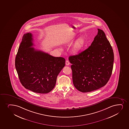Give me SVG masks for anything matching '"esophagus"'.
Segmentation results:
<instances>
[{
	"label": "esophagus",
	"mask_w": 129,
	"mask_h": 129,
	"mask_svg": "<svg viewBox=\"0 0 129 129\" xmlns=\"http://www.w3.org/2000/svg\"><path fill=\"white\" fill-rule=\"evenodd\" d=\"M70 64V62H69V61L68 60H67L66 61V65L67 66H69Z\"/></svg>",
	"instance_id": "1"
}]
</instances>
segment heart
<instances>
[{"label": "heart", "instance_id": "obj_1", "mask_svg": "<svg viewBox=\"0 0 129 129\" xmlns=\"http://www.w3.org/2000/svg\"><path fill=\"white\" fill-rule=\"evenodd\" d=\"M77 37H74L70 39L68 43V44H72L73 42H74L76 39L77 38ZM86 41L85 38L82 37L79 38L72 46L71 49L72 53L73 54H78L83 50L86 46Z\"/></svg>", "mask_w": 129, "mask_h": 129}]
</instances>
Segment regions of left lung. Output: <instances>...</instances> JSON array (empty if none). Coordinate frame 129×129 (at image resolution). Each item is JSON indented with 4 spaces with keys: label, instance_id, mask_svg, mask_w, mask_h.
<instances>
[{
    "label": "left lung",
    "instance_id": "1",
    "mask_svg": "<svg viewBox=\"0 0 129 129\" xmlns=\"http://www.w3.org/2000/svg\"><path fill=\"white\" fill-rule=\"evenodd\" d=\"M98 32L91 46L78 55L70 56L73 81L82 92L99 89L107 83L113 68V50L105 32Z\"/></svg>",
    "mask_w": 129,
    "mask_h": 129
}]
</instances>
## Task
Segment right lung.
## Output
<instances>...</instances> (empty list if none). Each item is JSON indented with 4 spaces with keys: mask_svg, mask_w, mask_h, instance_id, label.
<instances>
[{
    "mask_svg": "<svg viewBox=\"0 0 129 129\" xmlns=\"http://www.w3.org/2000/svg\"><path fill=\"white\" fill-rule=\"evenodd\" d=\"M33 40L30 33L23 35L15 57V68L24 88L46 94L54 88L57 76L65 66V59L31 47Z\"/></svg>",
    "mask_w": 129,
    "mask_h": 129,
    "instance_id": "right-lung-1",
    "label": "right lung"
}]
</instances>
